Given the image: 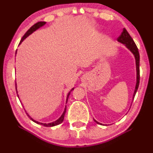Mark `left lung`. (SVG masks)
Wrapping results in <instances>:
<instances>
[{
  "instance_id": "8db88e82",
  "label": "left lung",
  "mask_w": 153,
  "mask_h": 153,
  "mask_svg": "<svg viewBox=\"0 0 153 153\" xmlns=\"http://www.w3.org/2000/svg\"><path fill=\"white\" fill-rule=\"evenodd\" d=\"M117 41L119 42L124 44L125 45V46L129 49V50L132 52L133 54L134 55L135 60H136V68H137V83H136V87H135V90L134 92V95H133V99L134 98L135 94H136L137 91L139 84H140V54H139L138 48L137 47L136 44L134 43V40L132 39V38L131 37V36L129 35V33L127 32V31L126 30L125 28L123 29V31L122 34H120V36L117 38ZM94 121L97 124H100L99 122H98L97 121H96L94 119Z\"/></svg>"
}]
</instances>
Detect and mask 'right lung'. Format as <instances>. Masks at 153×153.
Here are the masks:
<instances>
[{"mask_svg": "<svg viewBox=\"0 0 153 153\" xmlns=\"http://www.w3.org/2000/svg\"><path fill=\"white\" fill-rule=\"evenodd\" d=\"M45 24H46V22H37V23H36V24H34V25L31 26V27L30 28V29H29V30L26 31V32L25 33V34H24V36H23V37H22V39H21V42H20V43H19V44L22 43V42H23V40H24V39H26V37H27V36H29V35H30V34H31V33L34 32V31H36V29H38L39 28H40V27H41V26H42L45 25ZM16 92H17L16 84ZM73 88L72 89L71 91H73ZM70 94H71V92H69V94H68V97H67V101H68V96H69ZM17 96H18V94H17ZM18 97H19V96H18ZM65 112H66V107H65V111H64V112H63V114H62V116H61V117H59V118L58 119H57V121H55V122H52V123H49V124H43V123H40V122H36V121L34 120V119L31 118V117L30 116H29V114H27L28 117H29V118H30V119H31V120L33 121V122L37 123V124H41V125L45 126V127H54V126L58 125V124H61V123H62V122H63V120H64V117H65Z\"/></svg>", "mask_w": 153, "mask_h": 153, "instance_id": "1", "label": "right lung"}]
</instances>
